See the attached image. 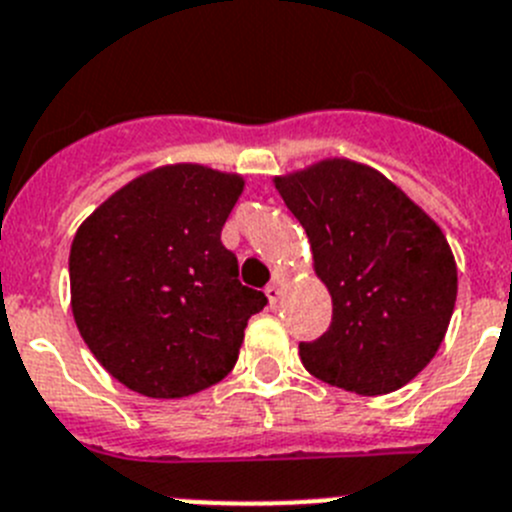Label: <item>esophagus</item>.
Instances as JSON below:
<instances>
[{
  "label": "esophagus",
  "instance_id": "1",
  "mask_svg": "<svg viewBox=\"0 0 512 512\" xmlns=\"http://www.w3.org/2000/svg\"><path fill=\"white\" fill-rule=\"evenodd\" d=\"M266 297H269L271 304L279 302V299H281V287H279V284H269V287H266Z\"/></svg>",
  "mask_w": 512,
  "mask_h": 512
}]
</instances>
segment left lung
Masks as SVG:
<instances>
[{
  "label": "left lung",
  "instance_id": "1",
  "mask_svg": "<svg viewBox=\"0 0 512 512\" xmlns=\"http://www.w3.org/2000/svg\"><path fill=\"white\" fill-rule=\"evenodd\" d=\"M332 294L322 337L299 342L314 378L381 396L419 375L444 340L457 266L439 225L381 172L327 159L276 177Z\"/></svg>",
  "mask_w": 512,
  "mask_h": 512
}]
</instances>
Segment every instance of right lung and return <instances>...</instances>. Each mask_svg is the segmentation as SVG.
I'll use <instances>...</instances> for the list:
<instances>
[{
  "instance_id": "add662e5",
  "label": "right lung",
  "mask_w": 512,
  "mask_h": 512,
  "mask_svg": "<svg viewBox=\"0 0 512 512\" xmlns=\"http://www.w3.org/2000/svg\"><path fill=\"white\" fill-rule=\"evenodd\" d=\"M243 180L200 164L137 177L78 228L70 246L73 317L98 363L131 391L182 398L238 360L264 292L238 281L220 241Z\"/></svg>"
}]
</instances>
